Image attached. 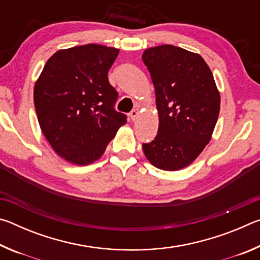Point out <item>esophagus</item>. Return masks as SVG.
Instances as JSON below:
<instances>
[{
  "label": "esophagus",
  "mask_w": 260,
  "mask_h": 260,
  "mask_svg": "<svg viewBox=\"0 0 260 260\" xmlns=\"http://www.w3.org/2000/svg\"><path fill=\"white\" fill-rule=\"evenodd\" d=\"M129 117H131L132 120L135 121L136 119H138V117H139V110H138V109L132 110L131 113H129Z\"/></svg>",
  "instance_id": "esophagus-1"
}]
</instances>
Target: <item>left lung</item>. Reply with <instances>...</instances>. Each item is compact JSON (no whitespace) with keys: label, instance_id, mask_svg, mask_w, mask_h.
Here are the masks:
<instances>
[{"label":"left lung","instance_id":"obj_1","mask_svg":"<svg viewBox=\"0 0 260 260\" xmlns=\"http://www.w3.org/2000/svg\"><path fill=\"white\" fill-rule=\"evenodd\" d=\"M156 91L158 133L143 143L147 159L164 171L182 170L212 138L220 93L202 56L172 45L148 48L142 55Z\"/></svg>","mask_w":260,"mask_h":260}]
</instances>
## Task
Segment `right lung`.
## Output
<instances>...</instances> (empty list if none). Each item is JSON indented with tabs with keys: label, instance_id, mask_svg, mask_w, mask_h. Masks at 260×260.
Listing matches in <instances>:
<instances>
[{
	"label": "right lung",
	"instance_id": "add662e5",
	"mask_svg": "<svg viewBox=\"0 0 260 260\" xmlns=\"http://www.w3.org/2000/svg\"><path fill=\"white\" fill-rule=\"evenodd\" d=\"M119 49L89 43L56 51L34 86V105L43 135L57 155L89 165L103 155L124 113L108 72Z\"/></svg>",
	"mask_w": 260,
	"mask_h": 260
}]
</instances>
